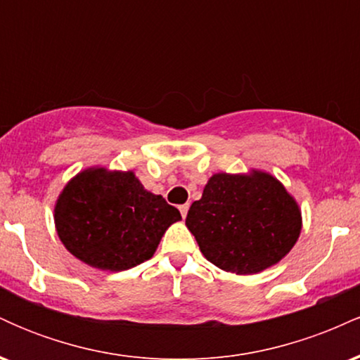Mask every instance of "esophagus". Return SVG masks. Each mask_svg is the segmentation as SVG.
<instances>
[{"label":"esophagus","instance_id":"obj_1","mask_svg":"<svg viewBox=\"0 0 360 360\" xmlns=\"http://www.w3.org/2000/svg\"><path fill=\"white\" fill-rule=\"evenodd\" d=\"M188 210H189V205L188 203L179 206V212H181V214H183V218H186V214H188Z\"/></svg>","mask_w":360,"mask_h":360}]
</instances>
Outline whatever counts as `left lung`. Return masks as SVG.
<instances>
[{
    "label": "left lung",
    "instance_id": "obj_1",
    "mask_svg": "<svg viewBox=\"0 0 360 360\" xmlns=\"http://www.w3.org/2000/svg\"><path fill=\"white\" fill-rule=\"evenodd\" d=\"M201 252L220 269L255 274L279 262L298 240L301 213L266 172L214 174L186 217Z\"/></svg>",
    "mask_w": 360,
    "mask_h": 360
}]
</instances>
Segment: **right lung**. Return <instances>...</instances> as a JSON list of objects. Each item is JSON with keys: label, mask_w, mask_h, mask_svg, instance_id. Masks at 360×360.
Listing matches in <instances>:
<instances>
[{"label": "right lung", "mask_w": 360, "mask_h": 360, "mask_svg": "<svg viewBox=\"0 0 360 360\" xmlns=\"http://www.w3.org/2000/svg\"><path fill=\"white\" fill-rule=\"evenodd\" d=\"M179 210L148 193L131 171L88 169L64 188L56 229L74 257L103 271H125L154 255Z\"/></svg>", "instance_id": "1"}]
</instances>
